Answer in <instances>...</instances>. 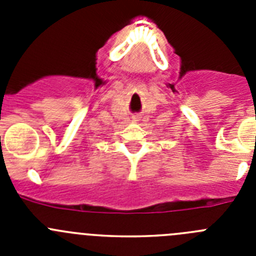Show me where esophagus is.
I'll use <instances>...</instances> for the list:
<instances>
[{
	"instance_id": "esophagus-1",
	"label": "esophagus",
	"mask_w": 256,
	"mask_h": 256,
	"mask_svg": "<svg viewBox=\"0 0 256 256\" xmlns=\"http://www.w3.org/2000/svg\"><path fill=\"white\" fill-rule=\"evenodd\" d=\"M133 119H134V120L137 122V120H138V119H140V116H133Z\"/></svg>"
}]
</instances>
